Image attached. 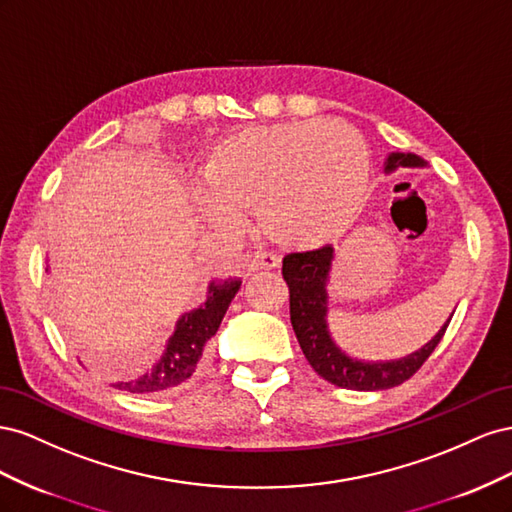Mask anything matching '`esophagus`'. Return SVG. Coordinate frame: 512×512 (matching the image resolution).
<instances>
[{"label": "esophagus", "instance_id": "1", "mask_svg": "<svg viewBox=\"0 0 512 512\" xmlns=\"http://www.w3.org/2000/svg\"><path fill=\"white\" fill-rule=\"evenodd\" d=\"M251 266L253 270H276L281 268V259L272 253H255L251 255Z\"/></svg>", "mask_w": 512, "mask_h": 512}]
</instances>
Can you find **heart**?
Listing matches in <instances>:
<instances>
[{"mask_svg": "<svg viewBox=\"0 0 512 512\" xmlns=\"http://www.w3.org/2000/svg\"><path fill=\"white\" fill-rule=\"evenodd\" d=\"M369 186L362 139L341 122L244 128L216 145L195 191L212 223L238 229L246 208L268 238L289 248L339 240L356 223Z\"/></svg>", "mask_w": 512, "mask_h": 512, "instance_id": "heart-1", "label": "heart"}]
</instances>
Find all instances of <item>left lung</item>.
<instances>
[{
  "label": "left lung",
  "instance_id": "1",
  "mask_svg": "<svg viewBox=\"0 0 512 512\" xmlns=\"http://www.w3.org/2000/svg\"><path fill=\"white\" fill-rule=\"evenodd\" d=\"M399 167L422 169L427 160L412 152H390L384 160V173L397 171ZM334 261V246H321L317 251L291 253L283 259V279L289 285V315L291 326L298 337L302 352L309 360L317 375L326 382L349 388V390H386L403 384L410 379L425 362L437 343L442 341L444 332L452 319L444 321L435 337L422 345L416 352L394 360H360L349 356L345 349L334 341L328 313H330V272Z\"/></svg>",
  "mask_w": 512,
  "mask_h": 512
}]
</instances>
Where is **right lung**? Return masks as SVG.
Wrapping results in <instances>:
<instances>
[{
  "mask_svg": "<svg viewBox=\"0 0 512 512\" xmlns=\"http://www.w3.org/2000/svg\"><path fill=\"white\" fill-rule=\"evenodd\" d=\"M240 285L242 279H238V276H231V279H212L208 285L206 300L197 309L182 313L180 319L175 321V330L165 343L163 356L150 369L111 386L133 394H152L186 384L199 371L206 345L216 334L218 326H221Z\"/></svg>",
  "mask_w": 512,
  "mask_h": 512,
  "instance_id": "add662e5",
  "label": "right lung"
}]
</instances>
